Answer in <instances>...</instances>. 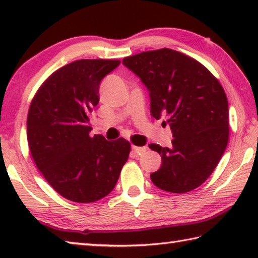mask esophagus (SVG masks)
Returning a JSON list of instances; mask_svg holds the SVG:
<instances>
[{
    "label": "esophagus",
    "mask_w": 258,
    "mask_h": 258,
    "mask_svg": "<svg viewBox=\"0 0 258 258\" xmlns=\"http://www.w3.org/2000/svg\"><path fill=\"white\" fill-rule=\"evenodd\" d=\"M132 150H133L137 155H142L143 152L147 151V147H137V146H132Z\"/></svg>",
    "instance_id": "1"
}]
</instances>
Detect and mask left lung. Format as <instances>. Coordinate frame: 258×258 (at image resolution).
Segmentation results:
<instances>
[{
  "mask_svg": "<svg viewBox=\"0 0 258 258\" xmlns=\"http://www.w3.org/2000/svg\"><path fill=\"white\" fill-rule=\"evenodd\" d=\"M123 63L150 92V112L171 126L172 147L151 143L161 166L150 177L159 189L185 194L214 172L229 141L228 98L217 78L194 58L172 49L126 56Z\"/></svg>",
  "mask_w": 258,
  "mask_h": 258,
  "instance_id": "obj_1",
  "label": "left lung"
}]
</instances>
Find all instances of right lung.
Masks as SVG:
<instances>
[{"label": "right lung", "mask_w": 258, "mask_h": 258, "mask_svg": "<svg viewBox=\"0 0 258 258\" xmlns=\"http://www.w3.org/2000/svg\"><path fill=\"white\" fill-rule=\"evenodd\" d=\"M119 60L81 59L46 78L30 102L27 140L47 183L74 203H94L115 187L131 145L119 138L91 137L90 115L99 103V86Z\"/></svg>", "instance_id": "right-lung-1"}]
</instances>
